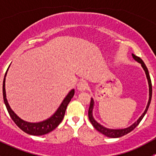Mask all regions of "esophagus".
<instances>
[{
	"mask_svg": "<svg viewBox=\"0 0 156 156\" xmlns=\"http://www.w3.org/2000/svg\"><path fill=\"white\" fill-rule=\"evenodd\" d=\"M87 87H88V84L85 81H81L78 84V89L81 91L85 90L87 88Z\"/></svg>",
	"mask_w": 156,
	"mask_h": 156,
	"instance_id": "1",
	"label": "esophagus"
}]
</instances>
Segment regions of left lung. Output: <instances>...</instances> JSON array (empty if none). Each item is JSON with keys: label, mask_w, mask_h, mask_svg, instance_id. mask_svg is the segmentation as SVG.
<instances>
[{"label": "left lung", "mask_w": 156, "mask_h": 156, "mask_svg": "<svg viewBox=\"0 0 156 156\" xmlns=\"http://www.w3.org/2000/svg\"><path fill=\"white\" fill-rule=\"evenodd\" d=\"M133 56V58L135 59L136 61H137L138 62L141 64L142 67L144 68V71L146 72V78H147L148 80V83H149V102H148L147 106H146V108L144 113H143L142 115L140 117V119L136 121V122H135L134 124L130 126L129 127H127V128L125 129H118V130H114V129H108L106 128V127H103L101 125H100L99 123H97L94 119L93 118L92 115V111H93V107H94V100L93 99H91L90 103V106H89V109H88V118H89V120L90 122V123L92 124V125L94 126V128L96 129L97 130H98L99 132H100L101 133L104 134L105 136H108V137H111V138H118V137H121V136H124V135H126L128 133H130V131L133 130L138 125L140 124V122H141L143 119H144V115H146V112H147L148 108H149V104L151 103V99H152V82H151V79H150V76H149V71H148L147 67L146 66L145 63L144 62V61L140 59L138 56H135L134 54H132Z\"/></svg>", "instance_id": "1"}]
</instances>
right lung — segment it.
Listing matches in <instances>:
<instances>
[{"label":"right lung","instance_id":"add662e5","mask_svg":"<svg viewBox=\"0 0 156 156\" xmlns=\"http://www.w3.org/2000/svg\"><path fill=\"white\" fill-rule=\"evenodd\" d=\"M7 70H8V69H7ZM7 72H6L5 75H4V81H3V97H4V103H5L9 115H10L12 121L15 122L16 125L24 132L29 133V134L34 135V136H41V135L47 134V133H50V131L54 130L61 123V122L63 119L64 115H65L66 109V107L69 102L71 101L72 98L73 97L74 94H75V90H72L69 93L68 95L66 96V97L62 101V104L60 105V106L57 109V111L56 112V113L52 117H50L48 120L44 121V122H38V123H30V122H25V121L20 119L12 111L8 103H7L5 92V77L6 75H7Z\"/></svg>","mask_w":156,"mask_h":156}]
</instances>
